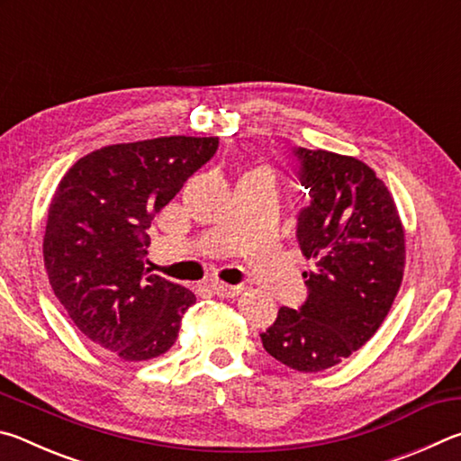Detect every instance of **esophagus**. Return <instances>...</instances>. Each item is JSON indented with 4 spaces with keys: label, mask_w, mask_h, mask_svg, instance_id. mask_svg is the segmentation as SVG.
Listing matches in <instances>:
<instances>
[{
    "label": "esophagus",
    "mask_w": 461,
    "mask_h": 461,
    "mask_svg": "<svg viewBox=\"0 0 461 461\" xmlns=\"http://www.w3.org/2000/svg\"><path fill=\"white\" fill-rule=\"evenodd\" d=\"M213 293L217 296H225V299H231V296H236L241 293V286H233V285H225V283H220V280H215V283L212 285Z\"/></svg>",
    "instance_id": "obj_1"
}]
</instances>
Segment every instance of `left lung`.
I'll return each instance as SVG.
<instances>
[{
	"label": "left lung",
	"instance_id": "1",
	"mask_svg": "<svg viewBox=\"0 0 461 461\" xmlns=\"http://www.w3.org/2000/svg\"><path fill=\"white\" fill-rule=\"evenodd\" d=\"M296 178L309 201L296 215V240L313 272L307 299L280 307L260 333L278 362L321 372L368 341L384 321L404 270V231L386 185L352 156L294 146Z\"/></svg>",
	"mask_w": 461,
	"mask_h": 461
}]
</instances>
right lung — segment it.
Segmentation results:
<instances>
[{
    "label": "right lung",
    "instance_id": "obj_1",
    "mask_svg": "<svg viewBox=\"0 0 461 461\" xmlns=\"http://www.w3.org/2000/svg\"><path fill=\"white\" fill-rule=\"evenodd\" d=\"M220 138L168 136L83 156L54 193L44 267L60 305L97 346L126 362L150 360L176 341L194 294L150 275V223Z\"/></svg>",
    "mask_w": 461,
    "mask_h": 461
}]
</instances>
